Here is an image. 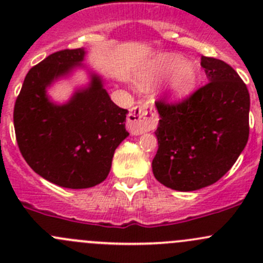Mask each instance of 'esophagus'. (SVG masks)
Returning <instances> with one entry per match:
<instances>
[{
    "instance_id": "1",
    "label": "esophagus",
    "mask_w": 263,
    "mask_h": 263,
    "mask_svg": "<svg viewBox=\"0 0 263 263\" xmlns=\"http://www.w3.org/2000/svg\"><path fill=\"white\" fill-rule=\"evenodd\" d=\"M158 124V115L151 104L136 105L127 116V128L132 135H141L154 129Z\"/></svg>"
}]
</instances>
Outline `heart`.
I'll use <instances>...</instances> for the list:
<instances>
[{"mask_svg": "<svg viewBox=\"0 0 263 263\" xmlns=\"http://www.w3.org/2000/svg\"><path fill=\"white\" fill-rule=\"evenodd\" d=\"M169 76L172 94L178 98L187 95L197 81L195 66L176 53H163L145 63L137 73V81L140 86L148 89Z\"/></svg>", "mask_w": 263, "mask_h": 263, "instance_id": "heart-1", "label": "heart"}]
</instances>
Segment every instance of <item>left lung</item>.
Returning a JSON list of instances; mask_svg holds the SVG:
<instances>
[{
  "mask_svg": "<svg viewBox=\"0 0 263 263\" xmlns=\"http://www.w3.org/2000/svg\"><path fill=\"white\" fill-rule=\"evenodd\" d=\"M209 82L178 103L158 100L154 177L176 191L217 182L237 161L249 136V92L224 61L201 57Z\"/></svg>",
  "mask_w": 263,
  "mask_h": 263,
  "instance_id": "8db88e82",
  "label": "left lung"
}]
</instances>
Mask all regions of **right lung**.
Wrapping results in <instances>:
<instances>
[{"mask_svg":"<svg viewBox=\"0 0 263 263\" xmlns=\"http://www.w3.org/2000/svg\"><path fill=\"white\" fill-rule=\"evenodd\" d=\"M84 57V48L63 49L31 67L14 108L16 141L29 166L47 181L72 190L104 181L116 148L128 136V110L110 100L98 75L66 104L49 100L47 87L80 66Z\"/></svg>","mask_w":263,"mask_h":263,"instance_id":"add662e5","label":"right lung"}]
</instances>
